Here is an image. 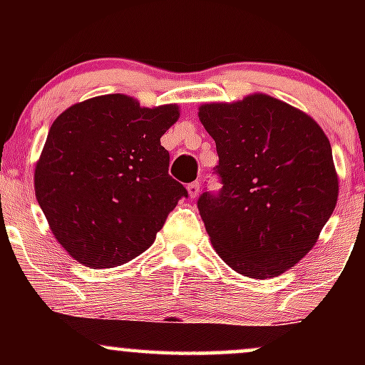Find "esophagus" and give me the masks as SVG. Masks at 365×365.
I'll return each mask as SVG.
<instances>
[{"label":"esophagus","instance_id":"esophagus-1","mask_svg":"<svg viewBox=\"0 0 365 365\" xmlns=\"http://www.w3.org/2000/svg\"><path fill=\"white\" fill-rule=\"evenodd\" d=\"M187 190H188V195H190L192 199H195V197L199 195V192H200V182H192V183H188Z\"/></svg>","mask_w":365,"mask_h":365}]
</instances>
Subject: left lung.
Returning a JSON list of instances; mask_svg holds the SVG:
<instances>
[{"instance_id":"left-lung-1","label":"left lung","mask_w":365,"mask_h":365,"mask_svg":"<svg viewBox=\"0 0 365 365\" xmlns=\"http://www.w3.org/2000/svg\"><path fill=\"white\" fill-rule=\"evenodd\" d=\"M199 118L216 142L212 173L223 185L197 200L212 247L250 278L290 269L336 206L328 137L311 116L264 94L204 104Z\"/></svg>"}]
</instances>
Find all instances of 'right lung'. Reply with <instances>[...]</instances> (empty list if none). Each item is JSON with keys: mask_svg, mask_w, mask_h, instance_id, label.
<instances>
[{"mask_svg": "<svg viewBox=\"0 0 365 365\" xmlns=\"http://www.w3.org/2000/svg\"><path fill=\"white\" fill-rule=\"evenodd\" d=\"M178 108H140L108 94L73 104L51 125L36 197L53 235L89 267H115L153 245L187 188L168 175L163 133Z\"/></svg>", "mask_w": 365, "mask_h": 365, "instance_id": "1", "label": "right lung"}]
</instances>
